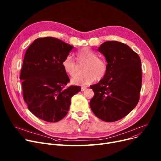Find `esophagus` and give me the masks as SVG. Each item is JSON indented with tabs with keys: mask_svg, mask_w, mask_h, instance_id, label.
<instances>
[{
	"mask_svg": "<svg viewBox=\"0 0 161 161\" xmlns=\"http://www.w3.org/2000/svg\"><path fill=\"white\" fill-rule=\"evenodd\" d=\"M86 89H87V87H86V86H83V87H81V91H86Z\"/></svg>",
	"mask_w": 161,
	"mask_h": 161,
	"instance_id": "obj_1",
	"label": "esophagus"
}]
</instances>
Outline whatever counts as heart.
<instances>
[{"label": "heart", "instance_id": "obj_1", "mask_svg": "<svg viewBox=\"0 0 161 161\" xmlns=\"http://www.w3.org/2000/svg\"><path fill=\"white\" fill-rule=\"evenodd\" d=\"M75 58L78 62L85 63L81 75L74 78L71 82L77 86H87L95 79L102 80L108 72V63L104 58L97 57V54L89 47H83L75 53ZM64 72L70 77L77 74L76 64L70 55L66 56L62 62Z\"/></svg>", "mask_w": 161, "mask_h": 161}]
</instances>
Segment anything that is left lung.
<instances>
[{"label":"left lung","instance_id":"8db88e82","mask_svg":"<svg viewBox=\"0 0 161 161\" xmlns=\"http://www.w3.org/2000/svg\"><path fill=\"white\" fill-rule=\"evenodd\" d=\"M98 51L108 63V72L97 84L90 86L94 97L90 103L92 112L106 122L119 120L136 107L142 88L141 60L127 45L107 41Z\"/></svg>","mask_w":161,"mask_h":161}]
</instances>
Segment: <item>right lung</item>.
<instances>
[{
  "mask_svg": "<svg viewBox=\"0 0 161 161\" xmlns=\"http://www.w3.org/2000/svg\"><path fill=\"white\" fill-rule=\"evenodd\" d=\"M74 46L53 37L34 41L25 54L21 70L23 96L30 112L39 119L55 123L66 115L71 98L81 91L70 81L62 62Z\"/></svg>",
  "mask_w": 161,
  "mask_h": 161,
  "instance_id": "right-lung-1",
  "label": "right lung"
}]
</instances>
